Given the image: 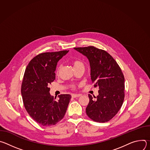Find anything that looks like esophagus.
Returning a JSON list of instances; mask_svg holds the SVG:
<instances>
[{
	"mask_svg": "<svg viewBox=\"0 0 150 150\" xmlns=\"http://www.w3.org/2000/svg\"><path fill=\"white\" fill-rule=\"evenodd\" d=\"M81 96L80 94H72V97L73 98H75V97H79Z\"/></svg>",
	"mask_w": 150,
	"mask_h": 150,
	"instance_id": "esophagus-1",
	"label": "esophagus"
}]
</instances>
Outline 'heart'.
Wrapping results in <instances>:
<instances>
[{
  "instance_id": "obj_1",
  "label": "heart",
  "mask_w": 150,
  "mask_h": 150,
  "mask_svg": "<svg viewBox=\"0 0 150 150\" xmlns=\"http://www.w3.org/2000/svg\"><path fill=\"white\" fill-rule=\"evenodd\" d=\"M72 63V65H73L74 68H78V67H84L83 63H82L81 60H74ZM59 68H60L59 67H58V68H57V70H56V73H57V74L59 72Z\"/></svg>"
}]
</instances>
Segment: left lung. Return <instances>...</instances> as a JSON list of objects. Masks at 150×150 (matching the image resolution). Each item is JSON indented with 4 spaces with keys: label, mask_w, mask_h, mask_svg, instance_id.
I'll use <instances>...</instances> for the list:
<instances>
[{
    "label": "left lung",
    "mask_w": 150,
    "mask_h": 150,
    "mask_svg": "<svg viewBox=\"0 0 150 150\" xmlns=\"http://www.w3.org/2000/svg\"><path fill=\"white\" fill-rule=\"evenodd\" d=\"M88 59L91 79L99 87L98 95L88 94L87 116L95 122H106L119 112L125 97V78L118 64L108 52L94 46L75 47Z\"/></svg>",
    "instance_id": "obj_1"
}]
</instances>
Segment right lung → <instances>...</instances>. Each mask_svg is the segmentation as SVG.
Wrapping results in <instances>:
<instances>
[{
    "instance_id": "obj_1",
    "label": "right lung",
    "mask_w": 150,
    "mask_h": 150,
    "mask_svg": "<svg viewBox=\"0 0 150 150\" xmlns=\"http://www.w3.org/2000/svg\"><path fill=\"white\" fill-rule=\"evenodd\" d=\"M69 50L41 53L28 63L21 85L24 107L29 115L42 126L56 125L65 115L71 96L61 94L55 100L49 85L56 78L59 60Z\"/></svg>"
}]
</instances>
